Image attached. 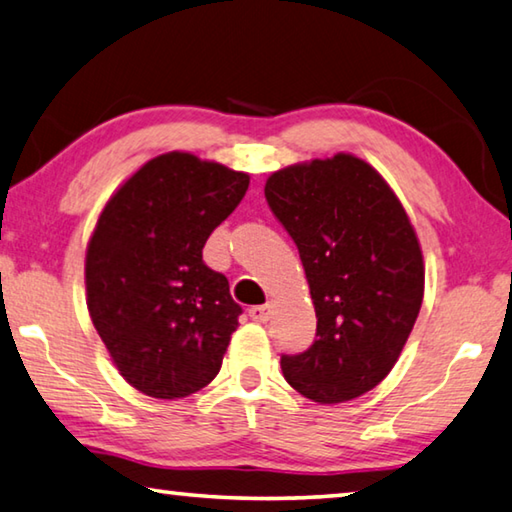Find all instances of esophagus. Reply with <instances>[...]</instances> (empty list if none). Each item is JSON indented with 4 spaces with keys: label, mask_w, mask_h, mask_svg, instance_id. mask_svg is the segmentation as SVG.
Instances as JSON below:
<instances>
[{
    "label": "esophagus",
    "mask_w": 512,
    "mask_h": 512,
    "mask_svg": "<svg viewBox=\"0 0 512 512\" xmlns=\"http://www.w3.org/2000/svg\"><path fill=\"white\" fill-rule=\"evenodd\" d=\"M248 314H250V318L257 320V323H266V320L273 316V305H271V302H266V305L250 307Z\"/></svg>",
    "instance_id": "1"
}]
</instances>
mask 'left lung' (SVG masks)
Segmentation results:
<instances>
[{
	"instance_id": "left-lung-1",
	"label": "left lung",
	"mask_w": 512,
	"mask_h": 512,
	"mask_svg": "<svg viewBox=\"0 0 512 512\" xmlns=\"http://www.w3.org/2000/svg\"><path fill=\"white\" fill-rule=\"evenodd\" d=\"M268 207L296 241L316 341L282 354L284 379L318 404L368 393L400 359L424 296V262L391 185L352 153L268 176Z\"/></svg>"
}]
</instances>
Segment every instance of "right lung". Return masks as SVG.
Returning <instances> with one entry per match:
<instances>
[{"label": "right lung", "instance_id": "add662e5", "mask_svg": "<svg viewBox=\"0 0 512 512\" xmlns=\"http://www.w3.org/2000/svg\"><path fill=\"white\" fill-rule=\"evenodd\" d=\"M248 183L244 171L171 151L142 164L99 214L85 253L88 311L140 393L176 400L219 375L241 307L203 246Z\"/></svg>", "mask_w": 512, "mask_h": 512}]
</instances>
